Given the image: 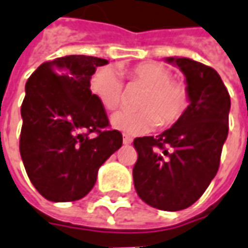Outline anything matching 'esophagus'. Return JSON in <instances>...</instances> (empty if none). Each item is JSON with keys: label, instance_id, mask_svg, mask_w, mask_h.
<instances>
[{"label": "esophagus", "instance_id": "obj_1", "mask_svg": "<svg viewBox=\"0 0 248 248\" xmlns=\"http://www.w3.org/2000/svg\"><path fill=\"white\" fill-rule=\"evenodd\" d=\"M132 137H129V136H124V144H132Z\"/></svg>", "mask_w": 248, "mask_h": 248}]
</instances>
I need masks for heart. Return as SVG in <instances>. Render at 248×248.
<instances>
[{
	"mask_svg": "<svg viewBox=\"0 0 248 248\" xmlns=\"http://www.w3.org/2000/svg\"><path fill=\"white\" fill-rule=\"evenodd\" d=\"M129 79L147 86L140 101V111H119L111 124L127 136H140L154 130L159 124H171L184 115L189 103L186 86L173 81L170 70L159 63H140L126 71ZM90 90L103 107L112 111L121 106L124 85L112 67L97 70L90 81Z\"/></svg>",
	"mask_w": 248,
	"mask_h": 248,
	"instance_id": "1",
	"label": "heart"
}]
</instances>
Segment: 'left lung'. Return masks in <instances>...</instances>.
<instances>
[{"mask_svg":"<svg viewBox=\"0 0 248 248\" xmlns=\"http://www.w3.org/2000/svg\"><path fill=\"white\" fill-rule=\"evenodd\" d=\"M185 75L189 106L170 129L156 137H137L133 167L137 195L165 211L192 206L219 167L228 137L231 97L218 73L188 57H167Z\"/></svg>","mask_w":248,"mask_h":248,"instance_id":"1","label":"left lung"}]
</instances>
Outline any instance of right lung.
<instances>
[{
	"mask_svg": "<svg viewBox=\"0 0 248 248\" xmlns=\"http://www.w3.org/2000/svg\"><path fill=\"white\" fill-rule=\"evenodd\" d=\"M106 59L71 55L41 64L26 83L20 155L32 185L50 202L82 199L94 186L100 166L122 147L108 130L104 107L90 79ZM92 132L96 136L90 137Z\"/></svg>",
	"mask_w": 248,
	"mask_h": 248,
	"instance_id": "obj_1",
	"label": "right lung"
}]
</instances>
